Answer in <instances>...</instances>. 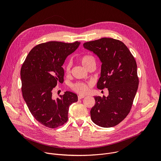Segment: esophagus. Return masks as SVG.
<instances>
[{"instance_id":"34e87169","label":"esophagus","mask_w":161,"mask_h":161,"mask_svg":"<svg viewBox=\"0 0 161 161\" xmlns=\"http://www.w3.org/2000/svg\"><path fill=\"white\" fill-rule=\"evenodd\" d=\"M78 99H83V98L85 97V96H83V95H79V96H78Z\"/></svg>"}]
</instances>
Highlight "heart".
Segmentation results:
<instances>
[{
	"instance_id": "1",
	"label": "heart",
	"mask_w": 161,
	"mask_h": 161,
	"mask_svg": "<svg viewBox=\"0 0 161 161\" xmlns=\"http://www.w3.org/2000/svg\"><path fill=\"white\" fill-rule=\"evenodd\" d=\"M80 61L82 65L85 68H86L90 62L95 61V59L91 55H84L81 58ZM70 69H71V64L67 63V65H65V71L67 73H69L70 71ZM89 86H90V84L88 83H85L83 82H76L75 83H73L71 85V88L75 92H76L80 94H85L88 92Z\"/></svg>"
}]
</instances>
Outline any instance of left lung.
I'll return each instance as SVG.
<instances>
[{
    "instance_id": "left-lung-1",
    "label": "left lung",
    "mask_w": 161,
    "mask_h": 161,
    "mask_svg": "<svg viewBox=\"0 0 161 161\" xmlns=\"http://www.w3.org/2000/svg\"><path fill=\"white\" fill-rule=\"evenodd\" d=\"M83 47L99 58L102 65L97 87L109 92L108 97H94L91 119L102 127L115 126L129 113L138 88L136 62L124 43L117 39L103 37L85 42Z\"/></svg>"
}]
</instances>
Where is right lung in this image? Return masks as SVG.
I'll return each mask as SVG.
<instances>
[{"label": "right lung", "instance_id": "1", "mask_svg": "<svg viewBox=\"0 0 161 161\" xmlns=\"http://www.w3.org/2000/svg\"><path fill=\"white\" fill-rule=\"evenodd\" d=\"M80 42L65 43L50 41L34 47L21 68V92L29 111L42 125L52 129L64 125L68 120L69 106L78 101V96L66 91L60 98L52 97V90L63 83L62 65Z\"/></svg>", "mask_w": 161, "mask_h": 161}]
</instances>
